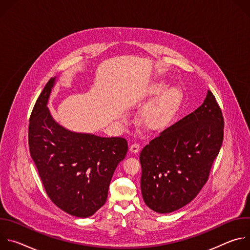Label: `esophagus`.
Instances as JSON below:
<instances>
[{
	"label": "esophagus",
	"mask_w": 250,
	"mask_h": 250,
	"mask_svg": "<svg viewBox=\"0 0 250 250\" xmlns=\"http://www.w3.org/2000/svg\"><path fill=\"white\" fill-rule=\"evenodd\" d=\"M139 149H140V146H139V144H137V142H133V144L129 147V150L133 153H137L139 151Z\"/></svg>",
	"instance_id": "obj_1"
}]
</instances>
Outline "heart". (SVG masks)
<instances>
[{"mask_svg": "<svg viewBox=\"0 0 250 250\" xmlns=\"http://www.w3.org/2000/svg\"><path fill=\"white\" fill-rule=\"evenodd\" d=\"M167 87V83L157 82L148 91L149 100L163 94L144 117L145 125L148 128L157 129L167 125L180 110L183 101L182 91L178 87H171L166 90Z\"/></svg>", "mask_w": 250, "mask_h": 250, "instance_id": "obj_1", "label": "heart"}]
</instances>
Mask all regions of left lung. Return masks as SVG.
<instances>
[{"instance_id":"8db88e82","label":"left lung","mask_w":250,"mask_h":250,"mask_svg":"<svg viewBox=\"0 0 250 250\" xmlns=\"http://www.w3.org/2000/svg\"><path fill=\"white\" fill-rule=\"evenodd\" d=\"M223 139V113L208 91L196 111L164 129L140 151L146 204L159 213L189 204L207 183Z\"/></svg>"}]
</instances>
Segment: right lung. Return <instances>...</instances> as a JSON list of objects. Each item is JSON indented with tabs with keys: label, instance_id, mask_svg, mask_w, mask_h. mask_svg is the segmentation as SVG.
Wrapping results in <instances>:
<instances>
[{
	"label": "right lung",
	"instance_id": "1",
	"mask_svg": "<svg viewBox=\"0 0 250 250\" xmlns=\"http://www.w3.org/2000/svg\"><path fill=\"white\" fill-rule=\"evenodd\" d=\"M54 81L47 82L32 109L29 152L49 199L71 216L88 218L105 203L113 174L126 155L127 141L59 125L46 105Z\"/></svg>",
	"mask_w": 250,
	"mask_h": 250
}]
</instances>
